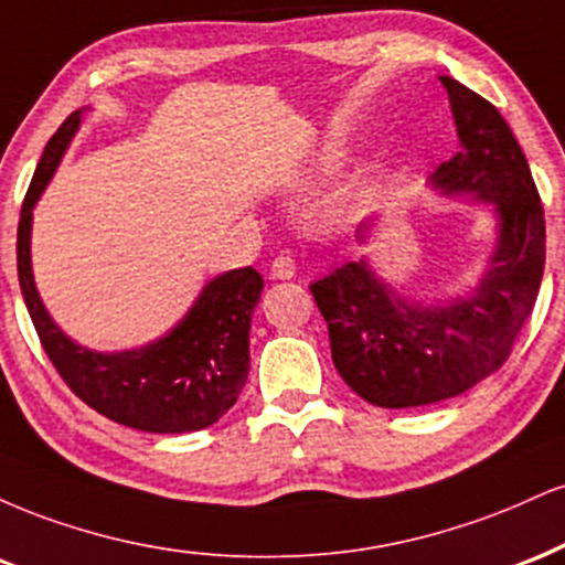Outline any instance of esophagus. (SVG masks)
I'll list each match as a JSON object with an SVG mask.
<instances>
[{
	"mask_svg": "<svg viewBox=\"0 0 565 565\" xmlns=\"http://www.w3.org/2000/svg\"><path fill=\"white\" fill-rule=\"evenodd\" d=\"M271 280H290V277L296 275V258L290 254H280L271 262V269H269Z\"/></svg>",
	"mask_w": 565,
	"mask_h": 565,
	"instance_id": "34e87169",
	"label": "esophagus"
}]
</instances>
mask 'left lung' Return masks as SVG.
Here are the masks:
<instances>
[{
    "label": "left lung",
    "mask_w": 565,
    "mask_h": 565,
    "mask_svg": "<svg viewBox=\"0 0 565 565\" xmlns=\"http://www.w3.org/2000/svg\"><path fill=\"white\" fill-rule=\"evenodd\" d=\"M439 82L460 150L428 188L492 209L497 235L479 280L462 296L413 301L362 256L309 285L335 370L354 394L386 409L452 399L492 375L532 315L545 269V216L519 139L492 103L449 76ZM375 222L356 224V243H367Z\"/></svg>",
    "instance_id": "left-lung-1"
}]
</instances>
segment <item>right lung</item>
<instances>
[{"label":"right lung","instance_id":"obj_1","mask_svg":"<svg viewBox=\"0 0 565 565\" xmlns=\"http://www.w3.org/2000/svg\"><path fill=\"white\" fill-rule=\"evenodd\" d=\"M86 110L71 113L46 142L20 209L18 280L25 309L60 377L99 415L148 434L209 428L237 402L248 377L250 317L264 290L254 267L211 277L174 328L145 347L124 351H97L73 341L52 320L36 290L31 264L33 205L82 129Z\"/></svg>","mask_w":565,"mask_h":565}]
</instances>
